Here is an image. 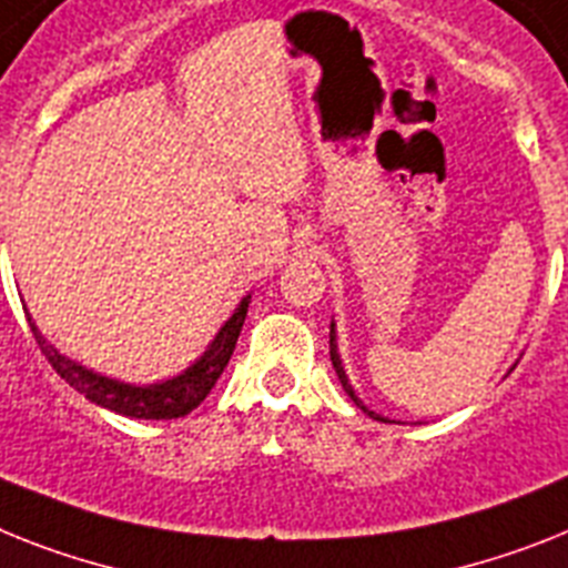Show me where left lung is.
<instances>
[{"instance_id": "obj_1", "label": "left lung", "mask_w": 568, "mask_h": 568, "mask_svg": "<svg viewBox=\"0 0 568 568\" xmlns=\"http://www.w3.org/2000/svg\"><path fill=\"white\" fill-rule=\"evenodd\" d=\"M328 355H332V366H335V373H337V378H341L343 389H346V393H349V398H352V402L357 404V407L364 409V413H369V409H366L364 404L357 402L355 389L349 387V378H346V373H343V366H341V357H337V346H335V323H332V332H328ZM369 416H373V418H378V416H375V413H369ZM381 422H384V418H381Z\"/></svg>"}]
</instances>
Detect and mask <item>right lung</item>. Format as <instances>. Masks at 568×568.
Returning <instances> with one entry per match:
<instances>
[{"label":"right lung","mask_w":568,"mask_h":568,"mask_svg":"<svg viewBox=\"0 0 568 568\" xmlns=\"http://www.w3.org/2000/svg\"><path fill=\"white\" fill-rule=\"evenodd\" d=\"M247 314V297L242 300L240 308L233 312L231 321L222 326V332L216 335V341L211 343V349L204 352L187 373L179 375L173 381H164V384H152V387H130V384H121V381L103 378V375L85 369V366L74 364L65 355L49 346L45 337L37 332V326L28 317V326H31L33 337H37V346L42 349L45 361L51 364L60 378L74 387L78 393H83L89 402L100 404V407L112 409V413H121V416L132 418H181L187 416L190 409H195L199 404L207 398L213 387H216L219 375L225 373L227 361H231L233 349H236V341H240L242 323H245Z\"/></svg>","instance_id":"obj_1"}]
</instances>
